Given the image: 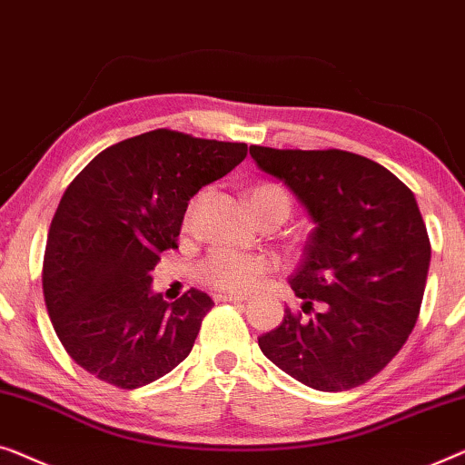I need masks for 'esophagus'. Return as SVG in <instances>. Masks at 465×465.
<instances>
[{
    "instance_id": "34e87169",
    "label": "esophagus",
    "mask_w": 465,
    "mask_h": 465,
    "mask_svg": "<svg viewBox=\"0 0 465 465\" xmlns=\"http://www.w3.org/2000/svg\"><path fill=\"white\" fill-rule=\"evenodd\" d=\"M214 301H227V303H242V301H246V297L232 295V292H223V295H214Z\"/></svg>"
}]
</instances>
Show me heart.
<instances>
[{"mask_svg":"<svg viewBox=\"0 0 465 465\" xmlns=\"http://www.w3.org/2000/svg\"><path fill=\"white\" fill-rule=\"evenodd\" d=\"M248 206L252 214L272 208V211L282 213L286 219L291 213V198L276 185H259L248 195ZM267 270H270V261L263 254H244L217 248L202 261L198 278L214 291L246 292Z\"/></svg>","mask_w":465,"mask_h":465,"instance_id":"1","label":"heart"}]
</instances>
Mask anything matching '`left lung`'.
Listing matches in <instances>:
<instances>
[{
  "mask_svg": "<svg viewBox=\"0 0 465 465\" xmlns=\"http://www.w3.org/2000/svg\"><path fill=\"white\" fill-rule=\"evenodd\" d=\"M251 158L312 219L291 289L303 312L322 307L310 320L284 310L259 348L307 388H358L401 351L420 316L431 248L415 195L388 168L341 149L251 145Z\"/></svg>",
  "mask_w": 465,
  "mask_h": 465,
  "instance_id": "1",
  "label": "left lung"
}]
</instances>
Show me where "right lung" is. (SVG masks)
I'll return each instance as SVG.
<instances>
[{"mask_svg":"<svg viewBox=\"0 0 465 465\" xmlns=\"http://www.w3.org/2000/svg\"><path fill=\"white\" fill-rule=\"evenodd\" d=\"M246 158V143L152 130L101 152L63 193L44 254V299L67 354L122 390L185 361L214 305L189 289L152 291L160 252L176 248L189 200Z\"/></svg>","mask_w":465,"mask_h":465,"instance_id":"1","label":"right lung"}]
</instances>
